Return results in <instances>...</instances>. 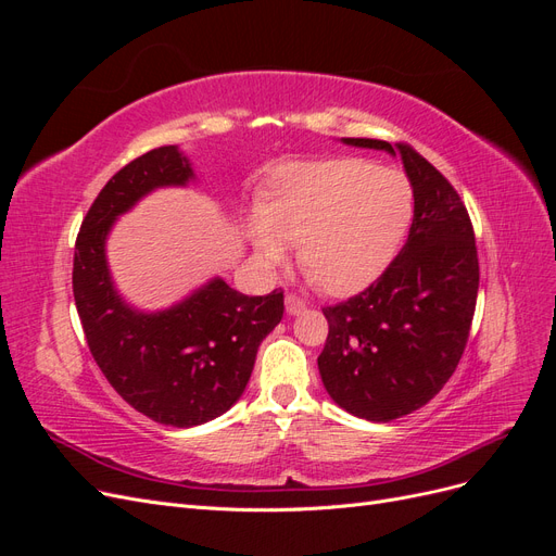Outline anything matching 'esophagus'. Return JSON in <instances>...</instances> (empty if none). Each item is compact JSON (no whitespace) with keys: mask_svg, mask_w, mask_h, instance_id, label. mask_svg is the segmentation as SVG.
Segmentation results:
<instances>
[{"mask_svg":"<svg viewBox=\"0 0 556 556\" xmlns=\"http://www.w3.org/2000/svg\"><path fill=\"white\" fill-rule=\"evenodd\" d=\"M306 308H308L306 301L299 299L296 294H288V296H285V311H288L290 315H299V313H304Z\"/></svg>","mask_w":556,"mask_h":556,"instance_id":"obj_1","label":"esophagus"}]
</instances>
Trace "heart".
Here are the masks:
<instances>
[{
	"mask_svg": "<svg viewBox=\"0 0 556 556\" xmlns=\"http://www.w3.org/2000/svg\"><path fill=\"white\" fill-rule=\"evenodd\" d=\"M413 185L368 160L288 164L268 182L248 237L266 266L299 264L331 296L357 294L392 264L413 223Z\"/></svg>",
	"mask_w": 556,
	"mask_h": 556,
	"instance_id": "b5f03b06",
	"label": "heart"
}]
</instances>
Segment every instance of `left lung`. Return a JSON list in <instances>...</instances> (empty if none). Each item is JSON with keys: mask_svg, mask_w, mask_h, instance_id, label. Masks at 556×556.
<instances>
[{"mask_svg": "<svg viewBox=\"0 0 556 556\" xmlns=\"http://www.w3.org/2000/svg\"><path fill=\"white\" fill-rule=\"evenodd\" d=\"M343 143L401 155L415 211L408 241L384 274L323 308L329 336L317 368L343 410L392 422L439 394L464 355L480 282L476 233L457 190L408 143Z\"/></svg>", "mask_w": 556, "mask_h": 556, "instance_id": "8db88e82", "label": "left lung"}]
</instances>
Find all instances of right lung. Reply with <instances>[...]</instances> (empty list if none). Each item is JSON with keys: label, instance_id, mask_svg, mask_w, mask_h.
I'll return each instance as SVG.
<instances>
[{"label": "right lung", "instance_id": "1", "mask_svg": "<svg viewBox=\"0 0 556 556\" xmlns=\"http://www.w3.org/2000/svg\"><path fill=\"white\" fill-rule=\"evenodd\" d=\"M192 178L178 146L131 160L97 194L74 252V299L97 366L134 410L178 429L204 425L241 399L257 348L285 311L280 290L248 296L223 278L157 313L131 308L117 294L106 264L117 215L157 188H182Z\"/></svg>", "mask_w": 556, "mask_h": 556}]
</instances>
